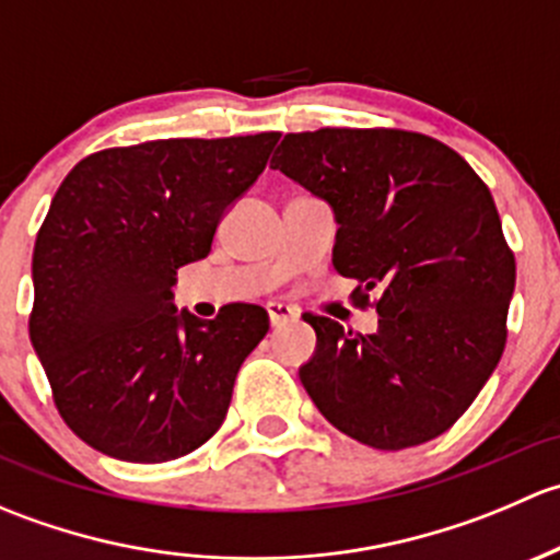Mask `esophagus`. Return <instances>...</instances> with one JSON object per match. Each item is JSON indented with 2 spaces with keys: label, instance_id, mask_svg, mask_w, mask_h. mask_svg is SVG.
<instances>
[{
  "label": "esophagus",
  "instance_id": "esophagus-1",
  "mask_svg": "<svg viewBox=\"0 0 560 560\" xmlns=\"http://www.w3.org/2000/svg\"><path fill=\"white\" fill-rule=\"evenodd\" d=\"M265 308H268L270 325H273V327L284 325V322H292V319H295V316H298L295 308L287 306V303H279V301H270Z\"/></svg>",
  "mask_w": 560,
  "mask_h": 560
}]
</instances>
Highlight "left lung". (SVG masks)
I'll use <instances>...</instances> for the list:
<instances>
[{
  "instance_id": "left-lung-1",
  "label": "left lung",
  "mask_w": 560,
  "mask_h": 560,
  "mask_svg": "<svg viewBox=\"0 0 560 560\" xmlns=\"http://www.w3.org/2000/svg\"><path fill=\"white\" fill-rule=\"evenodd\" d=\"M273 171L327 200L332 265L380 330L306 314L316 352L301 382L330 425L374 450L442 436L506 347L515 254L485 180L442 140L406 129L284 135ZM381 295L370 301V290Z\"/></svg>"
}]
</instances>
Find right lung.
I'll list each match as a JSON object with an SVG mask.
<instances>
[{"label":"right lung","instance_id":"right-lung-1","mask_svg":"<svg viewBox=\"0 0 560 560\" xmlns=\"http://www.w3.org/2000/svg\"><path fill=\"white\" fill-rule=\"evenodd\" d=\"M279 132L118 145L78 162L37 233L30 338L54 404L89 447L165 463L206 444L262 306L175 312V270L208 257L222 213L268 165Z\"/></svg>","mask_w":560,"mask_h":560}]
</instances>
